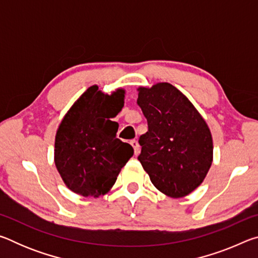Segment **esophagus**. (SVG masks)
Here are the masks:
<instances>
[{
    "label": "esophagus",
    "instance_id": "34e87169",
    "mask_svg": "<svg viewBox=\"0 0 258 258\" xmlns=\"http://www.w3.org/2000/svg\"><path fill=\"white\" fill-rule=\"evenodd\" d=\"M130 143H131V146L133 147L134 154H135V155H139V152H140V146H139V143H138L137 140H132V141H131Z\"/></svg>",
    "mask_w": 258,
    "mask_h": 258
}]
</instances>
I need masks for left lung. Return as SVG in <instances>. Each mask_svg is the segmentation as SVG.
Segmentation results:
<instances>
[{
  "mask_svg": "<svg viewBox=\"0 0 258 258\" xmlns=\"http://www.w3.org/2000/svg\"><path fill=\"white\" fill-rule=\"evenodd\" d=\"M137 90L148 121V132L139 138L142 149L138 159L157 190L171 198L185 197L204 182L213 163L208 124L169 83Z\"/></svg>",
  "mask_w": 258,
  "mask_h": 258,
  "instance_id": "obj_1",
  "label": "left lung"
}]
</instances>
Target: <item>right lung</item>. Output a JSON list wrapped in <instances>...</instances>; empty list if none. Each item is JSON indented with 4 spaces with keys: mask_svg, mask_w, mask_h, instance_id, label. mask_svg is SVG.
Instances as JSON below:
<instances>
[{
    "mask_svg": "<svg viewBox=\"0 0 258 258\" xmlns=\"http://www.w3.org/2000/svg\"><path fill=\"white\" fill-rule=\"evenodd\" d=\"M126 91L111 94L92 85L61 119L54 140V164L69 190L99 198L115 184L133 148L116 138L118 124L111 118L124 107Z\"/></svg>",
    "mask_w": 258,
    "mask_h": 258,
    "instance_id": "1",
    "label": "right lung"
}]
</instances>
